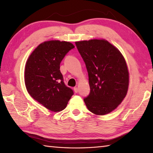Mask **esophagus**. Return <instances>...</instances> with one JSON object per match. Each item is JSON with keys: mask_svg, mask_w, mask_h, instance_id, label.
Wrapping results in <instances>:
<instances>
[{"mask_svg": "<svg viewBox=\"0 0 153 153\" xmlns=\"http://www.w3.org/2000/svg\"><path fill=\"white\" fill-rule=\"evenodd\" d=\"M74 92H76V93H77V92H78V88H77V87H75L74 88Z\"/></svg>", "mask_w": 153, "mask_h": 153, "instance_id": "34e87169", "label": "esophagus"}]
</instances>
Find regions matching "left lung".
<instances>
[{"instance_id": "1", "label": "left lung", "mask_w": 153, "mask_h": 153, "mask_svg": "<svg viewBox=\"0 0 153 153\" xmlns=\"http://www.w3.org/2000/svg\"><path fill=\"white\" fill-rule=\"evenodd\" d=\"M88 74L90 92L84 98L96 115L111 113L126 97L129 85L128 67L117 48L105 40L76 42Z\"/></svg>"}]
</instances>
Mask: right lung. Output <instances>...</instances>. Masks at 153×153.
Returning <instances> with one entry per match:
<instances>
[{
	"instance_id": "add662e5",
	"label": "right lung",
	"mask_w": 153,
	"mask_h": 153,
	"mask_svg": "<svg viewBox=\"0 0 153 153\" xmlns=\"http://www.w3.org/2000/svg\"><path fill=\"white\" fill-rule=\"evenodd\" d=\"M75 46L65 41L51 40L36 48L28 58L25 67V84L33 99L54 112L63 110L73 90L63 82L60 63Z\"/></svg>"
}]
</instances>
